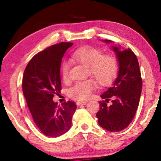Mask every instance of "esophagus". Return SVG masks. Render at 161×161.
Instances as JSON below:
<instances>
[{
  "mask_svg": "<svg viewBox=\"0 0 161 161\" xmlns=\"http://www.w3.org/2000/svg\"><path fill=\"white\" fill-rule=\"evenodd\" d=\"M87 103V102L86 101H78V102L76 103L77 105H86Z\"/></svg>",
  "mask_w": 161,
  "mask_h": 161,
  "instance_id": "34e87169",
  "label": "esophagus"
}]
</instances>
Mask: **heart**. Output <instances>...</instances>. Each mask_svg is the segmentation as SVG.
Instances as JSON below:
<instances>
[{
    "label": "heart",
    "instance_id": "heart-1",
    "mask_svg": "<svg viewBox=\"0 0 161 161\" xmlns=\"http://www.w3.org/2000/svg\"><path fill=\"white\" fill-rule=\"evenodd\" d=\"M72 59L88 67L92 75L101 86H108L111 83L118 71L116 58L109 54H103L100 50L91 46L78 48L72 53ZM69 62L64 61L61 65V75L65 81L69 79ZM97 83L93 78L76 83L69 89V96L77 100H85L91 96L95 89Z\"/></svg>",
    "mask_w": 161,
    "mask_h": 161
}]
</instances>
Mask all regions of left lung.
Listing matches in <instances>:
<instances>
[{
	"label": "left lung",
	"mask_w": 161,
	"mask_h": 161,
	"mask_svg": "<svg viewBox=\"0 0 161 161\" xmlns=\"http://www.w3.org/2000/svg\"><path fill=\"white\" fill-rule=\"evenodd\" d=\"M111 44V40H103ZM119 70L117 77L100 95V110L97 113L100 126L111 132H119L128 126L137 111L142 89L138 59L130 49L122 50L120 45H112ZM110 102V104L107 103Z\"/></svg>",
	"instance_id": "8db88e82"
}]
</instances>
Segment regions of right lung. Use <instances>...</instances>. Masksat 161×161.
<instances>
[{
    "mask_svg": "<svg viewBox=\"0 0 161 161\" xmlns=\"http://www.w3.org/2000/svg\"><path fill=\"white\" fill-rule=\"evenodd\" d=\"M72 45L61 42L46 48L33 57L24 71L23 91L28 107L35 124L49 137H58L69 130L77 108L72 101L59 107L53 100L61 89V59Z\"/></svg>",
    "mask_w": 161,
    "mask_h": 161,
    "instance_id": "obj_1",
    "label": "right lung"
}]
</instances>
